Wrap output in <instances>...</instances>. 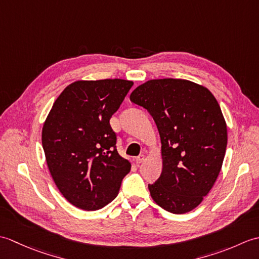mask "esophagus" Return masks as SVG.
I'll list each match as a JSON object with an SVG mask.
<instances>
[{"mask_svg":"<svg viewBox=\"0 0 259 259\" xmlns=\"http://www.w3.org/2000/svg\"><path fill=\"white\" fill-rule=\"evenodd\" d=\"M144 160H145V155H140V156H138V157L136 158V162L138 163V164L144 162Z\"/></svg>","mask_w":259,"mask_h":259,"instance_id":"34e87169","label":"esophagus"}]
</instances>
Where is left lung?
<instances>
[{"label": "left lung", "mask_w": 259, "mask_h": 259, "mask_svg": "<svg viewBox=\"0 0 259 259\" xmlns=\"http://www.w3.org/2000/svg\"><path fill=\"white\" fill-rule=\"evenodd\" d=\"M146 109L160 135L162 171L148 185L164 210L185 213L202 201L216 181L227 147V128L211 92L181 79L150 80L130 95Z\"/></svg>", "instance_id": "obj_1"}]
</instances>
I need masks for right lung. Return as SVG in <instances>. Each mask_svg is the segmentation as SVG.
<instances>
[{
	"label": "right lung",
	"mask_w": 259,
	"mask_h": 259,
	"mask_svg": "<svg viewBox=\"0 0 259 259\" xmlns=\"http://www.w3.org/2000/svg\"><path fill=\"white\" fill-rule=\"evenodd\" d=\"M133 81H76L54 102L42 130V146L52 178L65 199L98 210L117 197L131 164L117 151L110 118Z\"/></svg>",
	"instance_id": "1"
}]
</instances>
